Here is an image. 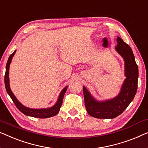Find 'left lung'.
<instances>
[{"label": "left lung", "mask_w": 148, "mask_h": 148, "mask_svg": "<svg viewBox=\"0 0 148 148\" xmlns=\"http://www.w3.org/2000/svg\"><path fill=\"white\" fill-rule=\"evenodd\" d=\"M115 50L125 61L126 79L122 85L119 95L111 99L98 101L83 86L85 106L91 116L98 119H113L121 114L132 101L138 89V67L130 47L120 37L117 38Z\"/></svg>", "instance_id": "1"}]
</instances>
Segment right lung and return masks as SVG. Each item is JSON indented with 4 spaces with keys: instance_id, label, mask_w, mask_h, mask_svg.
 Wrapping results in <instances>:
<instances>
[{
    "instance_id": "1",
    "label": "right lung",
    "mask_w": 148,
    "mask_h": 148,
    "mask_svg": "<svg viewBox=\"0 0 148 148\" xmlns=\"http://www.w3.org/2000/svg\"><path fill=\"white\" fill-rule=\"evenodd\" d=\"M16 53V51H14L11 55H10L9 58L8 59L7 63L6 65V72H5V84L6 90L7 91V93L9 96L11 98L12 100L13 101L14 103L15 104V106L19 111H21L23 114L28 115V116H31L34 117H38V118H48V117H51L53 116L56 115L57 113H59L61 108L62 103H63V97L65 95L66 91L67 89V86H66L65 88L62 90L61 93L59 94V96L57 99L56 103L51 108H45V109H31L27 108L21 103L16 98L15 96L12 93L11 89L10 88V84H9V67L10 64L11 63L12 59L13 57L14 53Z\"/></svg>"
}]
</instances>
